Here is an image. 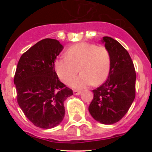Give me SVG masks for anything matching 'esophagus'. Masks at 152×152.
Returning <instances> with one entry per match:
<instances>
[{
    "label": "esophagus",
    "mask_w": 152,
    "mask_h": 152,
    "mask_svg": "<svg viewBox=\"0 0 152 152\" xmlns=\"http://www.w3.org/2000/svg\"><path fill=\"white\" fill-rule=\"evenodd\" d=\"M73 93H74V94H75V95H80V93H81V92H80V91H75H75H73Z\"/></svg>",
    "instance_id": "1"
}]
</instances>
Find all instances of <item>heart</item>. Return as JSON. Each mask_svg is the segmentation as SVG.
Segmentation results:
<instances>
[{
	"label": "heart",
	"instance_id": "obj_1",
	"mask_svg": "<svg viewBox=\"0 0 152 152\" xmlns=\"http://www.w3.org/2000/svg\"><path fill=\"white\" fill-rule=\"evenodd\" d=\"M66 56L56 60L55 70L60 80L68 84L79 68L82 74L70 84L75 89H83L93 84L99 85L108 77L111 59L105 47L80 42L70 47Z\"/></svg>",
	"mask_w": 152,
	"mask_h": 152
}]
</instances>
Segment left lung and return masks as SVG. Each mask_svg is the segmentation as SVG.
Returning <instances> with one entry per match:
<instances>
[{
  "instance_id": "left-lung-1",
  "label": "left lung",
  "mask_w": 152,
  "mask_h": 152,
  "mask_svg": "<svg viewBox=\"0 0 152 152\" xmlns=\"http://www.w3.org/2000/svg\"><path fill=\"white\" fill-rule=\"evenodd\" d=\"M101 42L110 55V69L105 83L93 91L88 110L96 121L111 125L126 115L134 101L136 74L129 52L119 42L109 36Z\"/></svg>"
}]
</instances>
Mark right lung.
Here are the masks:
<instances>
[{"label":"right lung","instance_id":"right-lung-1","mask_svg":"<svg viewBox=\"0 0 152 152\" xmlns=\"http://www.w3.org/2000/svg\"><path fill=\"white\" fill-rule=\"evenodd\" d=\"M63 49L57 39L38 42L22 55L14 76L19 106L31 123L44 129L61 123L64 101L73 95L55 71L56 58Z\"/></svg>","mask_w":152,"mask_h":152}]
</instances>
